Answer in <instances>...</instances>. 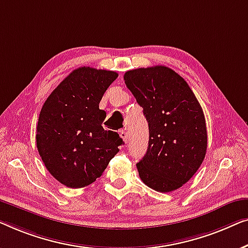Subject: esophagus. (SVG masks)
<instances>
[{
  "mask_svg": "<svg viewBox=\"0 0 248 248\" xmlns=\"http://www.w3.org/2000/svg\"><path fill=\"white\" fill-rule=\"evenodd\" d=\"M120 137L123 138V140L125 142V144H127L128 142V139H129V136H128V132H127V130H121L120 131Z\"/></svg>",
  "mask_w": 248,
  "mask_h": 248,
  "instance_id": "esophagus-1",
  "label": "esophagus"
}]
</instances>
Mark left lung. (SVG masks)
<instances>
[{
    "label": "left lung",
    "instance_id": "8db88e82",
    "mask_svg": "<svg viewBox=\"0 0 248 248\" xmlns=\"http://www.w3.org/2000/svg\"><path fill=\"white\" fill-rule=\"evenodd\" d=\"M124 78L149 128L147 152L137 163L139 176L158 192L177 190L194 175L207 152L200 103L182 76L166 66L132 69Z\"/></svg>",
    "mask_w": 248,
    "mask_h": 248
}]
</instances>
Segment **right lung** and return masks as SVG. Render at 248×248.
Listing matches in <instances>:
<instances>
[{
  "mask_svg": "<svg viewBox=\"0 0 248 248\" xmlns=\"http://www.w3.org/2000/svg\"><path fill=\"white\" fill-rule=\"evenodd\" d=\"M117 78L112 71L79 67L62 79L41 108L38 152L51 175L66 186L78 189L93 183L124 144L118 132L104 130L107 113L99 109Z\"/></svg>",
  "mask_w": 248,
  "mask_h": 248,
  "instance_id": "add662e5",
  "label": "right lung"
}]
</instances>
